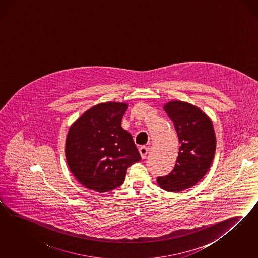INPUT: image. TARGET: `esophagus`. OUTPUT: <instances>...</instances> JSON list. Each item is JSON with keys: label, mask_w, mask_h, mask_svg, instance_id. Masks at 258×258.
I'll return each instance as SVG.
<instances>
[{"label": "esophagus", "mask_w": 258, "mask_h": 258, "mask_svg": "<svg viewBox=\"0 0 258 258\" xmlns=\"http://www.w3.org/2000/svg\"><path fill=\"white\" fill-rule=\"evenodd\" d=\"M149 148H148V147H145V146L141 147L140 149H139V153H140L142 159H145L147 157L148 153H149Z\"/></svg>", "instance_id": "esophagus-1"}]
</instances>
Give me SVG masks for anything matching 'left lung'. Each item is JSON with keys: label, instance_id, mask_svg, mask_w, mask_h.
Instances as JSON below:
<instances>
[{"label": "left lung", "instance_id": "8db88e82", "mask_svg": "<svg viewBox=\"0 0 258 258\" xmlns=\"http://www.w3.org/2000/svg\"><path fill=\"white\" fill-rule=\"evenodd\" d=\"M164 109L174 123L180 143L174 169L157 183L167 192L177 193L193 187L211 166L216 151V133L211 119L188 102L172 100Z\"/></svg>", "mask_w": 258, "mask_h": 258}]
</instances>
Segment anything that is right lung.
Returning <instances> with one entry per match:
<instances>
[{
  "instance_id": "right-lung-1",
  "label": "right lung",
  "mask_w": 258,
  "mask_h": 258,
  "mask_svg": "<svg viewBox=\"0 0 258 258\" xmlns=\"http://www.w3.org/2000/svg\"><path fill=\"white\" fill-rule=\"evenodd\" d=\"M127 103H99L87 109L67 133L66 161L75 179L89 190L105 193L120 186L126 169L139 162L133 136L122 128Z\"/></svg>"
}]
</instances>
